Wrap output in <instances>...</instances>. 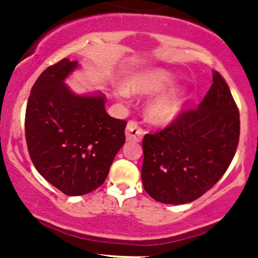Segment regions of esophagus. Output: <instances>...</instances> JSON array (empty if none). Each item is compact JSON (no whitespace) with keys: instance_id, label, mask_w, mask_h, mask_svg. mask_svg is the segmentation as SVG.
<instances>
[{"instance_id":"esophagus-1","label":"esophagus","mask_w":258,"mask_h":258,"mask_svg":"<svg viewBox=\"0 0 258 258\" xmlns=\"http://www.w3.org/2000/svg\"><path fill=\"white\" fill-rule=\"evenodd\" d=\"M143 130H141L135 121H130L126 127V139L128 142H139L141 141Z\"/></svg>"}]
</instances>
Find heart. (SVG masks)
I'll return each mask as SVG.
<instances>
[{
	"label": "heart",
	"instance_id": "obj_1",
	"mask_svg": "<svg viewBox=\"0 0 258 258\" xmlns=\"http://www.w3.org/2000/svg\"><path fill=\"white\" fill-rule=\"evenodd\" d=\"M176 84V78L167 70L149 68L131 74L120 94L153 96L146 105L147 119L155 125H168L179 116L186 100L185 92L180 88L168 91Z\"/></svg>",
	"mask_w": 258,
	"mask_h": 258
}]
</instances>
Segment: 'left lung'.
<instances>
[{
  "label": "left lung",
  "instance_id": "obj_1",
  "mask_svg": "<svg viewBox=\"0 0 258 258\" xmlns=\"http://www.w3.org/2000/svg\"><path fill=\"white\" fill-rule=\"evenodd\" d=\"M239 110L217 72L205 98L170 126L143 138L142 182L159 203H191L220 180L236 152Z\"/></svg>",
  "mask_w": 258,
  "mask_h": 258
}]
</instances>
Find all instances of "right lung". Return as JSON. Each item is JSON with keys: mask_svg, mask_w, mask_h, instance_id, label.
Listing matches in <instances>:
<instances>
[{"mask_svg": "<svg viewBox=\"0 0 258 258\" xmlns=\"http://www.w3.org/2000/svg\"><path fill=\"white\" fill-rule=\"evenodd\" d=\"M79 68L68 58L47 68L32 86L25 114L32 164L69 197L102 185L125 143L126 121L106 112L102 92L78 94L65 84Z\"/></svg>", "mask_w": 258, "mask_h": 258, "instance_id": "obj_1", "label": "right lung"}]
</instances>
